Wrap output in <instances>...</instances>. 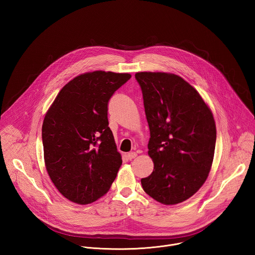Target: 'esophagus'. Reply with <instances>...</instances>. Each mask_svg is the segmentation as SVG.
I'll use <instances>...</instances> for the list:
<instances>
[{
    "mask_svg": "<svg viewBox=\"0 0 255 255\" xmlns=\"http://www.w3.org/2000/svg\"><path fill=\"white\" fill-rule=\"evenodd\" d=\"M127 156H128V158L131 160V159H133V158H135L136 156H137V153L136 152H129L128 154H127Z\"/></svg>",
    "mask_w": 255,
    "mask_h": 255,
    "instance_id": "1",
    "label": "esophagus"
}]
</instances>
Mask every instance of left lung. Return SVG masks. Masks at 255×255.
Listing matches in <instances>:
<instances>
[{
  "label": "left lung",
  "instance_id": "8db88e82",
  "mask_svg": "<svg viewBox=\"0 0 255 255\" xmlns=\"http://www.w3.org/2000/svg\"><path fill=\"white\" fill-rule=\"evenodd\" d=\"M150 130L154 168L141 178L144 192L164 205L184 202L206 181L214 158L216 125L200 94L167 72H137Z\"/></svg>",
  "mask_w": 255,
  "mask_h": 255
}]
</instances>
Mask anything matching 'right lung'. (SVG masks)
Segmentation results:
<instances>
[{
  "label": "right lung",
  "mask_w": 255,
  "mask_h": 255,
  "mask_svg": "<svg viewBox=\"0 0 255 255\" xmlns=\"http://www.w3.org/2000/svg\"><path fill=\"white\" fill-rule=\"evenodd\" d=\"M131 75L97 70L67 83L42 125L44 161L67 200L87 205L110 189L122 164L109 128L108 103Z\"/></svg>",
  "instance_id": "add662e5"
}]
</instances>
